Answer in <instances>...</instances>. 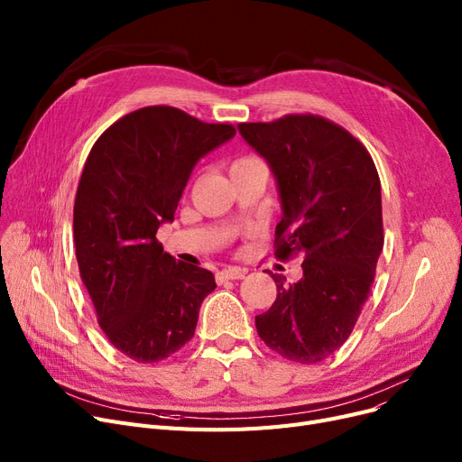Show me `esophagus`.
Listing matches in <instances>:
<instances>
[{
	"label": "esophagus",
	"mask_w": 462,
	"mask_h": 462,
	"mask_svg": "<svg viewBox=\"0 0 462 462\" xmlns=\"http://www.w3.org/2000/svg\"><path fill=\"white\" fill-rule=\"evenodd\" d=\"M245 270H241V268H228V270H223V272H218L217 273V282L218 284H223V282H226V281H237V279H244L245 277Z\"/></svg>",
	"instance_id": "esophagus-1"
}]
</instances>
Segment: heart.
Instances as JSON below:
<instances>
[{"instance_id": "heart-1", "label": "heart", "mask_w": 462, "mask_h": 462, "mask_svg": "<svg viewBox=\"0 0 462 462\" xmlns=\"http://www.w3.org/2000/svg\"><path fill=\"white\" fill-rule=\"evenodd\" d=\"M247 162H256V159L254 157H241V159H237L232 166H239V164H247Z\"/></svg>"}]
</instances>
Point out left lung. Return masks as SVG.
<instances>
[{"instance_id": "1", "label": "left lung", "mask_w": 462, "mask_h": 462, "mask_svg": "<svg viewBox=\"0 0 462 462\" xmlns=\"http://www.w3.org/2000/svg\"><path fill=\"white\" fill-rule=\"evenodd\" d=\"M237 129L277 181L275 256H303L298 282L272 273L277 300L256 331L282 357L319 363L345 345L374 281L383 247L376 166L357 138L320 116Z\"/></svg>"}]
</instances>
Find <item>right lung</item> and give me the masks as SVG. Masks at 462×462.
<instances>
[{
	"instance_id": "1",
	"label": "right lung",
	"mask_w": 462,
	"mask_h": 462,
	"mask_svg": "<svg viewBox=\"0 0 462 462\" xmlns=\"http://www.w3.org/2000/svg\"><path fill=\"white\" fill-rule=\"evenodd\" d=\"M234 134L174 106H145L110 125L86 159L72 218L80 277L108 341L138 363L189 343L217 286L155 236L174 221L194 164Z\"/></svg>"
}]
</instances>
